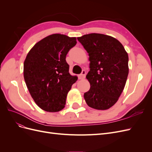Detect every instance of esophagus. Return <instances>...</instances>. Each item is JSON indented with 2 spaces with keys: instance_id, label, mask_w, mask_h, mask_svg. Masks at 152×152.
I'll return each instance as SVG.
<instances>
[{
  "instance_id": "1",
  "label": "esophagus",
  "mask_w": 152,
  "mask_h": 152,
  "mask_svg": "<svg viewBox=\"0 0 152 152\" xmlns=\"http://www.w3.org/2000/svg\"><path fill=\"white\" fill-rule=\"evenodd\" d=\"M86 71L83 70V71L82 72L81 74H80L79 75V79H85V78H86Z\"/></svg>"
}]
</instances>
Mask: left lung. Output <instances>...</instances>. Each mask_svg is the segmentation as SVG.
Segmentation results:
<instances>
[{
  "instance_id": "8db88e82",
  "label": "left lung",
  "mask_w": 152,
  "mask_h": 152,
  "mask_svg": "<svg viewBox=\"0 0 152 152\" xmlns=\"http://www.w3.org/2000/svg\"><path fill=\"white\" fill-rule=\"evenodd\" d=\"M89 56L86 75L91 87L84 94L89 107L107 110L117 103L129 73L128 54L122 44L111 36L90 34L77 38Z\"/></svg>"
}]
</instances>
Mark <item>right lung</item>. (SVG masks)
Segmentation results:
<instances>
[{"label":"right lung","instance_id":"right-lung-1","mask_svg":"<svg viewBox=\"0 0 152 152\" xmlns=\"http://www.w3.org/2000/svg\"><path fill=\"white\" fill-rule=\"evenodd\" d=\"M75 37L55 34L34 45L23 66L26 85L35 103L44 111L56 112L66 103L77 76L69 73L66 56L77 44Z\"/></svg>","mask_w":152,"mask_h":152}]
</instances>
